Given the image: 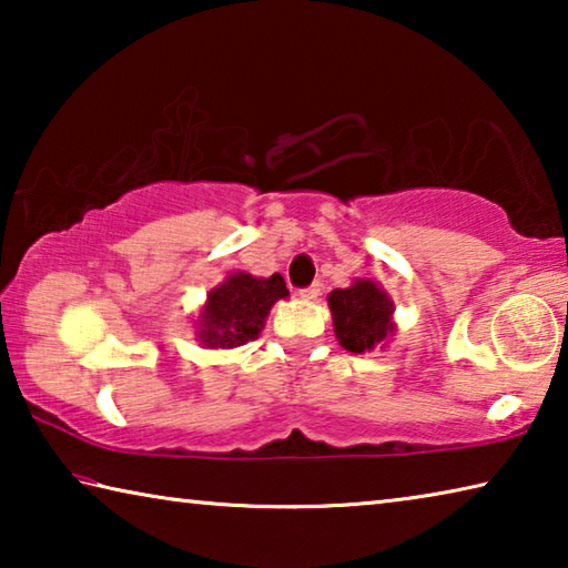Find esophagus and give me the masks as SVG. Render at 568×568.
<instances>
[{
  "mask_svg": "<svg viewBox=\"0 0 568 568\" xmlns=\"http://www.w3.org/2000/svg\"><path fill=\"white\" fill-rule=\"evenodd\" d=\"M321 291H323V285H321V283H313V285L303 287V291H301V297H305V301H315V297L321 295Z\"/></svg>",
  "mask_w": 568,
  "mask_h": 568,
  "instance_id": "34e87169",
  "label": "esophagus"
}]
</instances>
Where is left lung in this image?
<instances>
[{
  "mask_svg": "<svg viewBox=\"0 0 568 568\" xmlns=\"http://www.w3.org/2000/svg\"><path fill=\"white\" fill-rule=\"evenodd\" d=\"M335 338L351 353L383 348L396 333L393 301L378 283L355 281L351 287H335L328 295Z\"/></svg>",
  "mask_w": 568,
  "mask_h": 568,
  "instance_id": "obj_1",
  "label": "left lung"
}]
</instances>
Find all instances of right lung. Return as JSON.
I'll use <instances>...</instances> for the list:
<instances>
[{
	"mask_svg": "<svg viewBox=\"0 0 568 568\" xmlns=\"http://www.w3.org/2000/svg\"><path fill=\"white\" fill-rule=\"evenodd\" d=\"M287 297L283 275L255 277L250 273H230L223 283L207 293L197 318V341L203 348H240L261 335L271 307Z\"/></svg>",
	"mask_w": 568,
	"mask_h": 568,
	"instance_id": "right-lung-1",
	"label": "right lung"
}]
</instances>
